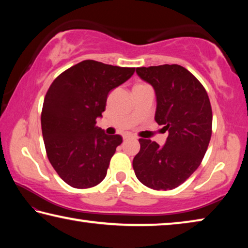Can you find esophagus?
Instances as JSON below:
<instances>
[{
    "label": "esophagus",
    "instance_id": "esophagus-1",
    "mask_svg": "<svg viewBox=\"0 0 248 248\" xmlns=\"http://www.w3.org/2000/svg\"><path fill=\"white\" fill-rule=\"evenodd\" d=\"M132 136L131 134H125V136H124V140H127V139H132Z\"/></svg>",
    "mask_w": 248,
    "mask_h": 248
}]
</instances>
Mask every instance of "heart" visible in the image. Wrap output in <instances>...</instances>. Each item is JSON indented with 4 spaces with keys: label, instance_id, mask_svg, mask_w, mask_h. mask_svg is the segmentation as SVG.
Wrapping results in <instances>:
<instances>
[{
    "label": "heart",
    "instance_id": "b5f03b06",
    "mask_svg": "<svg viewBox=\"0 0 248 248\" xmlns=\"http://www.w3.org/2000/svg\"><path fill=\"white\" fill-rule=\"evenodd\" d=\"M137 86H138V85H137Z\"/></svg>",
    "mask_w": 248,
    "mask_h": 248
}]
</instances>
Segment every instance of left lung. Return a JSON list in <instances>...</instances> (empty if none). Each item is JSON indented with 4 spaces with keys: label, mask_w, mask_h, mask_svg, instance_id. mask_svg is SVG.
I'll return each instance as SVG.
<instances>
[{
    "label": "left lung",
    "mask_w": 248,
    "mask_h": 248,
    "mask_svg": "<svg viewBox=\"0 0 248 248\" xmlns=\"http://www.w3.org/2000/svg\"><path fill=\"white\" fill-rule=\"evenodd\" d=\"M156 96L154 119L169 132L164 145L140 139L132 165L137 178L155 190L178 187L198 169L211 139L212 110L207 92L178 64L137 68Z\"/></svg>",
    "instance_id": "left-lung-1"
}]
</instances>
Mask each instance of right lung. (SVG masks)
Listing matches in <instances>:
<instances>
[{"label": "right lung", "instance_id": "obj_1", "mask_svg": "<svg viewBox=\"0 0 248 248\" xmlns=\"http://www.w3.org/2000/svg\"><path fill=\"white\" fill-rule=\"evenodd\" d=\"M136 68L85 60L64 71L46 94L41 130L50 163L74 188L85 189L106 177L119 134L108 136L96 125L108 93L132 77Z\"/></svg>", "mask_w": 248, "mask_h": 248}]
</instances>
